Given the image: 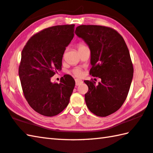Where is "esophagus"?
<instances>
[{
    "mask_svg": "<svg viewBox=\"0 0 153 153\" xmlns=\"http://www.w3.org/2000/svg\"><path fill=\"white\" fill-rule=\"evenodd\" d=\"M83 81L82 80H80V79H75V83H76V86H79L81 84H82Z\"/></svg>",
    "mask_w": 153,
    "mask_h": 153,
    "instance_id": "esophagus-1",
    "label": "esophagus"
}]
</instances>
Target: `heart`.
<instances>
[{
    "instance_id": "obj_1",
    "label": "heart",
    "mask_w": 153,
    "mask_h": 153,
    "mask_svg": "<svg viewBox=\"0 0 153 153\" xmlns=\"http://www.w3.org/2000/svg\"><path fill=\"white\" fill-rule=\"evenodd\" d=\"M82 47H84V45H78V49H79L80 48H81ZM72 72H73V73L74 74V75H75L76 76H78V77L81 76L82 74V72L81 71V69H80V68L73 69V71H72Z\"/></svg>"
}]
</instances>
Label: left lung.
<instances>
[{"label":"left lung","mask_w":153,"mask_h":153,"mask_svg":"<svg viewBox=\"0 0 153 153\" xmlns=\"http://www.w3.org/2000/svg\"><path fill=\"white\" fill-rule=\"evenodd\" d=\"M75 34L90 48V74L101 79L97 85L84 81L86 106L98 117L108 116L121 107L130 89L134 69L127 46L117 30L104 26L80 25Z\"/></svg>","instance_id":"1"}]
</instances>
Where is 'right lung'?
Wrapping results in <instances>:
<instances>
[{"label": "right lung", "mask_w": 153, "mask_h": 153, "mask_svg": "<svg viewBox=\"0 0 153 153\" xmlns=\"http://www.w3.org/2000/svg\"><path fill=\"white\" fill-rule=\"evenodd\" d=\"M74 25H57L39 32L21 53L19 74L23 94L30 107L46 117L59 114L68 105L75 81L68 74L60 83L51 78L61 70L66 47L74 37Z\"/></svg>", "instance_id": "add662e5"}]
</instances>
